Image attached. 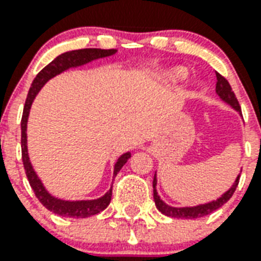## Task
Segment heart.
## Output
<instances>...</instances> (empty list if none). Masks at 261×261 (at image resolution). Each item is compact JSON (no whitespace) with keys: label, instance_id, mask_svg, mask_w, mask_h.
Returning <instances> with one entry per match:
<instances>
[{"label":"heart","instance_id":"heart-1","mask_svg":"<svg viewBox=\"0 0 261 261\" xmlns=\"http://www.w3.org/2000/svg\"><path fill=\"white\" fill-rule=\"evenodd\" d=\"M188 69L185 68V67L174 65V67H168V68L163 69L162 72H160V79L168 83H178L185 81L188 77Z\"/></svg>","mask_w":261,"mask_h":261}]
</instances>
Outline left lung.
Instances as JSON below:
<instances>
[{
  "label": "left lung",
  "mask_w": 261,
  "mask_h": 261,
  "mask_svg": "<svg viewBox=\"0 0 261 261\" xmlns=\"http://www.w3.org/2000/svg\"><path fill=\"white\" fill-rule=\"evenodd\" d=\"M216 94L219 95V98L223 101L224 104L230 105L234 111L238 112L240 116H242L241 108H240V104H238V99H237L236 94L232 93V89L230 86V83L224 79L220 73L216 72ZM241 174V172H240ZM240 174L237 175L236 180L232 182L231 188L226 190V192L219 196L216 200H212V201L204 202V204H197V205L193 206H172L170 204L163 201V198H160L159 193H157V174L154 172V176H153V198H154V204H156V208L163 215L166 216H171V218H178V219H197L201 218V216H205V215L212 214L214 211L219 210L220 206L224 205L226 202L231 198V196L234 194L237 189V185H238V180H240Z\"/></svg>",
  "instance_id": "left-lung-1"
}]
</instances>
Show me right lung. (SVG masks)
Wrapping results in <instances>:
<instances>
[{
  "label": "right lung",
  "instance_id": "1",
  "mask_svg": "<svg viewBox=\"0 0 261 261\" xmlns=\"http://www.w3.org/2000/svg\"><path fill=\"white\" fill-rule=\"evenodd\" d=\"M116 49H81V50L65 51L63 55L57 56L51 63L45 67V68L38 73L35 79L33 81V85L30 87L29 95L25 99L24 109H23V116H21V159H23V166H24L25 175L29 178V182L33 188L37 198L41 201L45 208L60 216H67V218H89L93 215L99 214L104 211L111 202L112 198V188L105 193L104 196L94 198V200H63L59 197L51 196L47 192L46 188L43 186L42 180L39 179L33 164L30 162L29 148H27V122H29L30 109L33 105L34 99L37 94L41 91L45 83L49 82L51 77L57 76L64 71H68L71 68H77L85 64H89L91 61L98 59L109 57L116 53ZM131 157L130 152L123 153L119 157L113 166V178L116 176L117 172L122 170V167L128 162Z\"/></svg>",
  "mask_w": 261,
  "mask_h": 261
}]
</instances>
